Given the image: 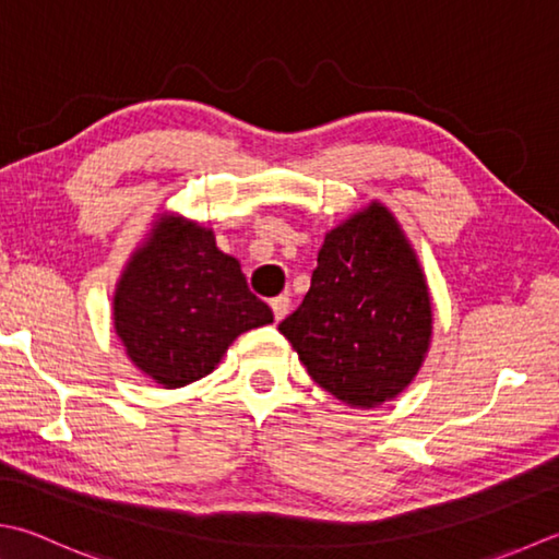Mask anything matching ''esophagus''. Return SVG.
Listing matches in <instances>:
<instances>
[{
	"label": "esophagus",
	"instance_id": "obj_1",
	"mask_svg": "<svg viewBox=\"0 0 559 559\" xmlns=\"http://www.w3.org/2000/svg\"><path fill=\"white\" fill-rule=\"evenodd\" d=\"M271 310H273V317H276V322H281L283 317L288 314L290 310V298L288 295H278V298L271 300Z\"/></svg>",
	"mask_w": 559,
	"mask_h": 559
}]
</instances>
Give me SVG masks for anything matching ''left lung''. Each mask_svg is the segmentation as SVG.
<instances>
[{
    "mask_svg": "<svg viewBox=\"0 0 559 559\" xmlns=\"http://www.w3.org/2000/svg\"><path fill=\"white\" fill-rule=\"evenodd\" d=\"M431 295L419 259L385 205L330 229L310 290L278 324L317 385L348 407L397 397L429 352Z\"/></svg>",
    "mask_w": 559,
    "mask_h": 559,
    "instance_id": "left-lung-1",
    "label": "left lung"
}]
</instances>
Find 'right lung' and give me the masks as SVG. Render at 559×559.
Returning a JSON list of instances; mask_svg holds the SVG:
<instances>
[{
    "mask_svg": "<svg viewBox=\"0 0 559 559\" xmlns=\"http://www.w3.org/2000/svg\"><path fill=\"white\" fill-rule=\"evenodd\" d=\"M273 322L213 229L162 215L120 276L114 326L128 358L162 388L213 373L239 334Z\"/></svg>",
    "mask_w": 559,
    "mask_h": 559,
    "instance_id": "add662e5",
    "label": "right lung"
}]
</instances>
